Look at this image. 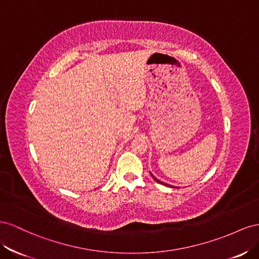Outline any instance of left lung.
Instances as JSON below:
<instances>
[{"label":"left lung","mask_w":259,"mask_h":259,"mask_svg":"<svg viewBox=\"0 0 259 259\" xmlns=\"http://www.w3.org/2000/svg\"><path fill=\"white\" fill-rule=\"evenodd\" d=\"M152 177H153V178H154V180L155 181H156V182H158V183H160V184H164V186H167V187H171V186H169V184H166V183H164V182H161V181H159L158 179H156V178H155V177L152 175ZM171 188H175V187H171Z\"/></svg>","instance_id":"1"}]
</instances>
